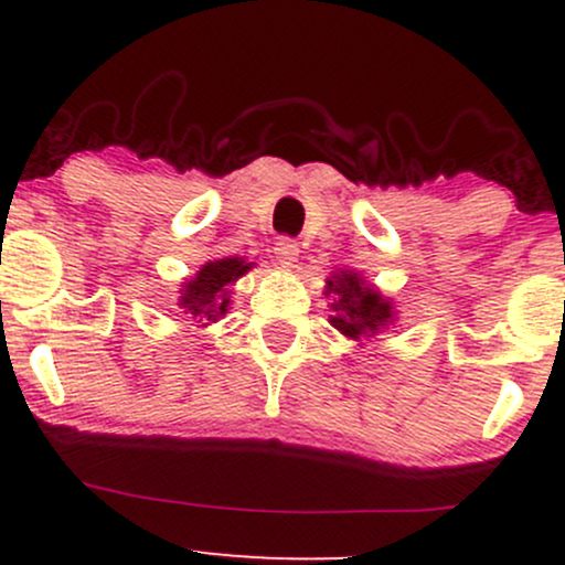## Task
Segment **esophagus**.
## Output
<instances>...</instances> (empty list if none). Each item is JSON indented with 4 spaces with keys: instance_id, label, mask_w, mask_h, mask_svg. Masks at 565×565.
Here are the masks:
<instances>
[{
    "instance_id": "obj_1",
    "label": "esophagus",
    "mask_w": 565,
    "mask_h": 565,
    "mask_svg": "<svg viewBox=\"0 0 565 565\" xmlns=\"http://www.w3.org/2000/svg\"><path fill=\"white\" fill-rule=\"evenodd\" d=\"M276 260L284 265V268H291V265L297 263V257H300V244L295 242V238H289V236H284V238H278L276 242Z\"/></svg>"
}]
</instances>
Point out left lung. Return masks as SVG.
<instances>
[{
    "label": "left lung",
    "mask_w": 565,
    "mask_h": 565,
    "mask_svg": "<svg viewBox=\"0 0 565 565\" xmlns=\"http://www.w3.org/2000/svg\"><path fill=\"white\" fill-rule=\"evenodd\" d=\"M327 284L329 295H334L332 327L340 329L350 340L372 337L382 327H387V321L393 319L391 305L382 302L377 291L364 287V281L355 274L337 276V281Z\"/></svg>",
    "instance_id": "8db88e82"
}]
</instances>
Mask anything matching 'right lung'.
<instances>
[{
    "instance_id": "add662e5",
    "label": "right lung",
    "mask_w": 565,
    "mask_h": 565,
    "mask_svg": "<svg viewBox=\"0 0 565 565\" xmlns=\"http://www.w3.org/2000/svg\"><path fill=\"white\" fill-rule=\"evenodd\" d=\"M249 270V265L238 257H225V260L206 263L199 270L193 281H188L183 291H180V308L188 319L196 323L217 321V316L225 313L228 308V297H225V287L231 281H236L238 276H244Z\"/></svg>"
}]
</instances>
